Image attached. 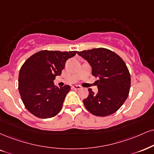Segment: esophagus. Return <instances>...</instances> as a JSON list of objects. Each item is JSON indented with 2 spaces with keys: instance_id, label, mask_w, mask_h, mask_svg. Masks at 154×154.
I'll return each instance as SVG.
<instances>
[{
  "instance_id": "esophagus-1",
  "label": "esophagus",
  "mask_w": 154,
  "mask_h": 154,
  "mask_svg": "<svg viewBox=\"0 0 154 154\" xmlns=\"http://www.w3.org/2000/svg\"><path fill=\"white\" fill-rule=\"evenodd\" d=\"M73 89H75V90H79V89L81 88V86H79V85H75V86H72Z\"/></svg>"
}]
</instances>
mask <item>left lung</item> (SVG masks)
I'll list each match as a JSON object with an SVG mask.
<instances>
[{"label": "left lung", "instance_id": "8db88e82", "mask_svg": "<svg viewBox=\"0 0 154 154\" xmlns=\"http://www.w3.org/2000/svg\"><path fill=\"white\" fill-rule=\"evenodd\" d=\"M92 68V75L98 77L96 94L88 88V96L83 100L88 111L96 116H107L116 112L128 98L131 75L119 55L104 48L78 52Z\"/></svg>", "mask_w": 154, "mask_h": 154}]
</instances>
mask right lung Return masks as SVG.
Listing matches in <instances>:
<instances>
[{
    "mask_svg": "<svg viewBox=\"0 0 154 154\" xmlns=\"http://www.w3.org/2000/svg\"><path fill=\"white\" fill-rule=\"evenodd\" d=\"M77 51H41L32 55L19 71L18 90L25 107L40 119H48L59 113L71 86H56L66 61Z\"/></svg>",
    "mask_w": 154,
    "mask_h": 154,
    "instance_id": "right-lung-1",
    "label": "right lung"
}]
</instances>
